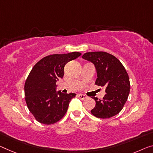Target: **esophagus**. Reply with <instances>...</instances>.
I'll list each match as a JSON object with an SVG mask.
<instances>
[{
  "label": "esophagus",
  "instance_id": "obj_1",
  "mask_svg": "<svg viewBox=\"0 0 153 153\" xmlns=\"http://www.w3.org/2000/svg\"><path fill=\"white\" fill-rule=\"evenodd\" d=\"M77 96H78V97L81 100H85V99H86V98H87V96H85L83 94H78Z\"/></svg>",
  "mask_w": 153,
  "mask_h": 153
}]
</instances>
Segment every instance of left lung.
I'll return each mask as SVG.
<instances>
[{
    "instance_id": "8db88e82",
    "label": "left lung",
    "mask_w": 153,
    "mask_h": 153,
    "mask_svg": "<svg viewBox=\"0 0 153 153\" xmlns=\"http://www.w3.org/2000/svg\"><path fill=\"white\" fill-rule=\"evenodd\" d=\"M82 58L94 65L97 73L95 84L105 87L102 99L93 97L96 106L91 110L99 118H109L116 116L124 107L130 91L128 75L121 62L111 54L105 52L86 53Z\"/></svg>"
}]
</instances>
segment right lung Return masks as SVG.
Masks as SVG:
<instances>
[{"instance_id":"add662e5","label":"right lung","mask_w":153,"mask_h":153,"mask_svg":"<svg viewBox=\"0 0 153 153\" xmlns=\"http://www.w3.org/2000/svg\"><path fill=\"white\" fill-rule=\"evenodd\" d=\"M81 53L72 52L46 56L33 68L25 85L28 109L39 123L52 124L66 113L69 103L76 94L56 91V82L64 75V66Z\"/></svg>"}]
</instances>
